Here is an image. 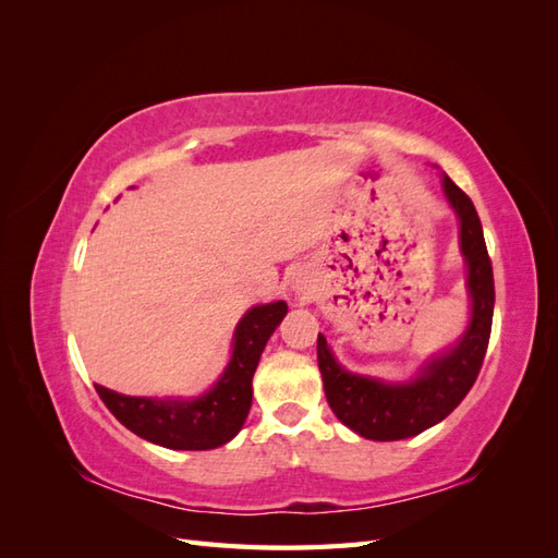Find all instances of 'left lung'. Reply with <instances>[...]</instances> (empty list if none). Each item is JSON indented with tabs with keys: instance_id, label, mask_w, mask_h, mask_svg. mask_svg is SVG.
<instances>
[{
	"instance_id": "1",
	"label": "left lung",
	"mask_w": 558,
	"mask_h": 558,
	"mask_svg": "<svg viewBox=\"0 0 558 558\" xmlns=\"http://www.w3.org/2000/svg\"><path fill=\"white\" fill-rule=\"evenodd\" d=\"M445 193L461 218V251L468 260L472 316L461 342L426 365L410 384H384L351 375L335 361L326 337L318 332L316 356L324 391L335 416L367 440H404L449 416L468 396L482 369L494 320V267L488 258L482 221L472 199L445 177Z\"/></svg>"
}]
</instances>
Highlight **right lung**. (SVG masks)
<instances>
[{"label": "right lung", "instance_id": "right-lung-1", "mask_svg": "<svg viewBox=\"0 0 558 558\" xmlns=\"http://www.w3.org/2000/svg\"><path fill=\"white\" fill-rule=\"evenodd\" d=\"M289 312L286 302L258 305L240 320L232 359L209 393L195 400H150L121 396L95 384L109 412L134 435L167 449L205 451L240 433L251 410V379L269 335Z\"/></svg>", "mask_w": 558, "mask_h": 558}]
</instances>
